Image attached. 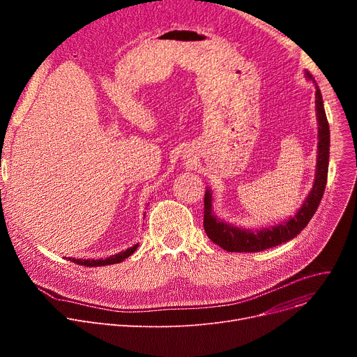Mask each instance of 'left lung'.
Masks as SVG:
<instances>
[{
	"instance_id": "obj_1",
	"label": "left lung",
	"mask_w": 357,
	"mask_h": 357,
	"mask_svg": "<svg viewBox=\"0 0 357 357\" xmlns=\"http://www.w3.org/2000/svg\"><path fill=\"white\" fill-rule=\"evenodd\" d=\"M305 77L312 81L314 78L308 72ZM315 111L318 121V146H317V167H315V179L312 188L301 205L298 213L280 222L278 226L260 229V230H249L234 227L226 221H221L213 213V194L210 190L205 191L204 197V230L207 233L208 238L218 245L221 249L227 252H261L265 249H271L273 246H279L282 243L296 237L301 233L312 215L315 214L318 205L323 198L327 174H328V158H330V127L327 121V116L324 111L321 91L315 84Z\"/></svg>"
}]
</instances>
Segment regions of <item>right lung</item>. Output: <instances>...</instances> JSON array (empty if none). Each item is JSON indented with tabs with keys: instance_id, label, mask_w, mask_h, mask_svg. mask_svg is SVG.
Here are the masks:
<instances>
[{
	"instance_id": "obj_1",
	"label": "right lung",
	"mask_w": 357,
	"mask_h": 357,
	"mask_svg": "<svg viewBox=\"0 0 357 357\" xmlns=\"http://www.w3.org/2000/svg\"><path fill=\"white\" fill-rule=\"evenodd\" d=\"M139 248V243L135 246L128 248L127 250L121 252V253H117V255H112L107 259H73V257H69L70 261H73V264L77 265H81V266H107V265H114V264H120V261H123L124 259H127L128 256L133 255L136 252V249Z\"/></svg>"
}]
</instances>
